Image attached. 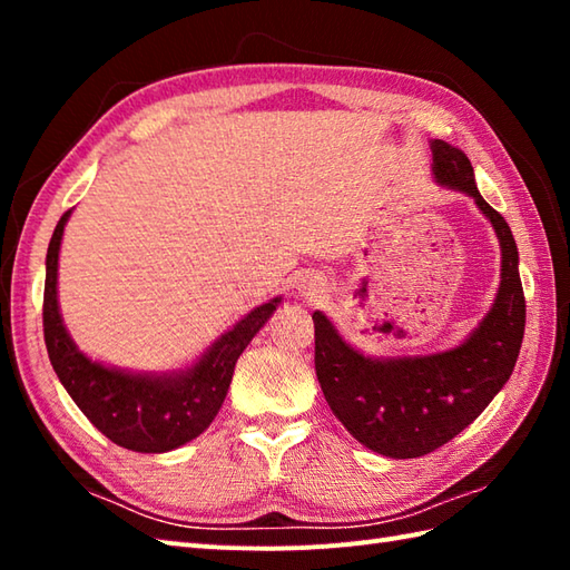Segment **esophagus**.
<instances>
[{
    "mask_svg": "<svg viewBox=\"0 0 570 570\" xmlns=\"http://www.w3.org/2000/svg\"><path fill=\"white\" fill-rule=\"evenodd\" d=\"M301 294L306 298H318V294H323V284L316 282V278H304V284H301Z\"/></svg>",
    "mask_w": 570,
    "mask_h": 570,
    "instance_id": "1",
    "label": "esophagus"
}]
</instances>
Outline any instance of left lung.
<instances>
[{
  "mask_svg": "<svg viewBox=\"0 0 570 570\" xmlns=\"http://www.w3.org/2000/svg\"><path fill=\"white\" fill-rule=\"evenodd\" d=\"M431 154L435 184L475 200L500 239V288L485 318L463 343L443 353L372 357L343 341L325 313H313L316 374L325 402L362 445L399 460L435 451L485 411L510 380L527 323L510 225L480 196L463 151L433 139Z\"/></svg>",
  "mask_w": 570,
  "mask_h": 570,
  "instance_id": "left-lung-1",
  "label": "left lung"
}]
</instances>
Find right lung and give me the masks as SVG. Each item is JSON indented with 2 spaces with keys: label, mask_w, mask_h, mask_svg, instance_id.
Here are the masks:
<instances>
[{
  "label": "right lung",
  "mask_w": 570,
  "mask_h": 570,
  "mask_svg": "<svg viewBox=\"0 0 570 570\" xmlns=\"http://www.w3.org/2000/svg\"><path fill=\"white\" fill-rule=\"evenodd\" d=\"M70 213L58 220L46 254L43 337L58 380L92 426L127 451L166 453L186 445L217 416L237 357L274 316L282 296L249 311L190 367L161 374L107 367L78 350L60 316L58 252Z\"/></svg>",
  "instance_id": "right-lung-1"
}]
</instances>
